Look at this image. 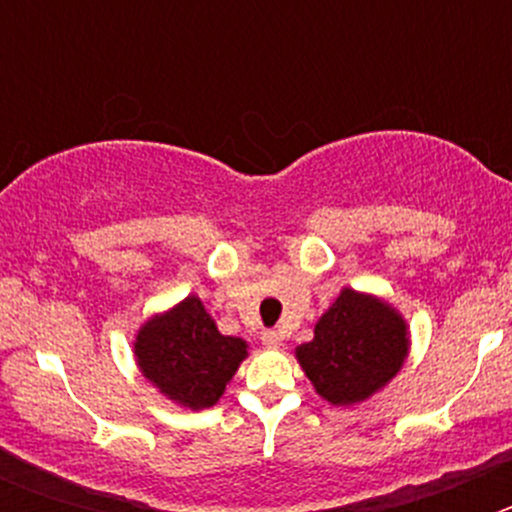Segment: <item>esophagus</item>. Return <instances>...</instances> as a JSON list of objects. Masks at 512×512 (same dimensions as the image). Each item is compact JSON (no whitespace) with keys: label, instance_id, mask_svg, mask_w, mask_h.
Here are the masks:
<instances>
[{"label":"esophagus","instance_id":"34e87169","mask_svg":"<svg viewBox=\"0 0 512 512\" xmlns=\"http://www.w3.org/2000/svg\"><path fill=\"white\" fill-rule=\"evenodd\" d=\"M282 333H279V330H264V333H261V343H264V346H269V348H279L282 346Z\"/></svg>","mask_w":512,"mask_h":512}]
</instances>
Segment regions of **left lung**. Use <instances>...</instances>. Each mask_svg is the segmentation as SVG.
Returning a JSON list of instances; mask_svg holds the SVG:
<instances>
[{"instance_id":"left-lung-1","label":"left lung","mask_w":512,"mask_h":512,"mask_svg":"<svg viewBox=\"0 0 512 512\" xmlns=\"http://www.w3.org/2000/svg\"><path fill=\"white\" fill-rule=\"evenodd\" d=\"M408 354V328L390 305L343 289L315 325L297 359L320 397L333 405L361 402L384 387Z\"/></svg>"}]
</instances>
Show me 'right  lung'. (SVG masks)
Returning <instances> with one entry per match:
<instances>
[{"instance_id": "right-lung-1", "label": "right lung", "mask_w": 512, "mask_h": 512, "mask_svg": "<svg viewBox=\"0 0 512 512\" xmlns=\"http://www.w3.org/2000/svg\"><path fill=\"white\" fill-rule=\"evenodd\" d=\"M135 356L158 390L184 408H210L246 356V341L220 336L197 297L148 320L135 338Z\"/></svg>"}]
</instances>
